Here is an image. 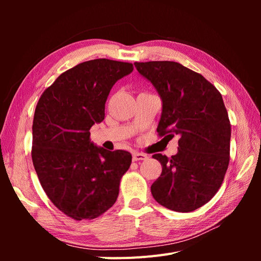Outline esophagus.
I'll return each instance as SVG.
<instances>
[{"label": "esophagus", "mask_w": 261, "mask_h": 261, "mask_svg": "<svg viewBox=\"0 0 261 261\" xmlns=\"http://www.w3.org/2000/svg\"><path fill=\"white\" fill-rule=\"evenodd\" d=\"M147 155L144 153H139V152H134L133 153V161H141V160H146Z\"/></svg>", "instance_id": "obj_1"}]
</instances>
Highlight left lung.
Returning <instances> with one entry per match:
<instances>
[{"label": "left lung", "mask_w": 261, "mask_h": 261, "mask_svg": "<svg viewBox=\"0 0 261 261\" xmlns=\"http://www.w3.org/2000/svg\"><path fill=\"white\" fill-rule=\"evenodd\" d=\"M162 99L158 135H178V151L152 158L162 165L151 185L153 198L177 212L200 208L222 185L230 162L231 123L220 91L199 73L177 62H135Z\"/></svg>", "instance_id": "8db88e82"}]
</instances>
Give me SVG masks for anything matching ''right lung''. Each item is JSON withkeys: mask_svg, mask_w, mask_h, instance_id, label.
<instances>
[{"mask_svg": "<svg viewBox=\"0 0 261 261\" xmlns=\"http://www.w3.org/2000/svg\"><path fill=\"white\" fill-rule=\"evenodd\" d=\"M132 63L96 59L61 74L39 99L31 158L40 184L60 211L76 221L111 208L132 154L93 146L90 128L105 120L113 85L133 72Z\"/></svg>", "mask_w": 261, "mask_h": 261, "instance_id": "right-lung-1", "label": "right lung"}]
</instances>
